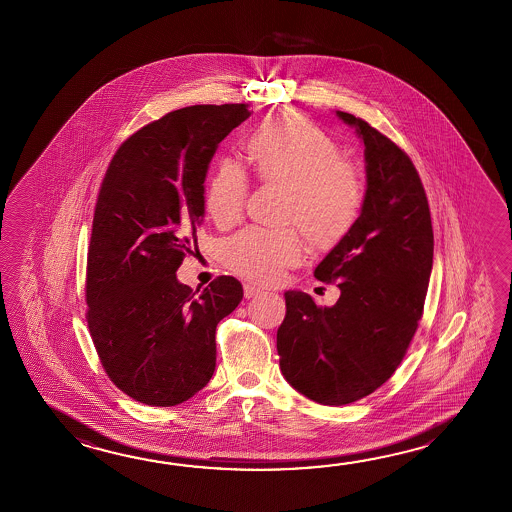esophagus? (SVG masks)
I'll return each mask as SVG.
<instances>
[{
	"instance_id": "esophagus-1",
	"label": "esophagus",
	"mask_w": 512,
	"mask_h": 512,
	"mask_svg": "<svg viewBox=\"0 0 512 512\" xmlns=\"http://www.w3.org/2000/svg\"><path fill=\"white\" fill-rule=\"evenodd\" d=\"M259 293H262V290L261 288H257L255 284H250V282L244 284V297H246V299H251L253 295H259Z\"/></svg>"
}]
</instances>
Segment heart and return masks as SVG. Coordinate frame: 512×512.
<instances>
[{
    "label": "heart",
    "instance_id": "1",
    "mask_svg": "<svg viewBox=\"0 0 512 512\" xmlns=\"http://www.w3.org/2000/svg\"><path fill=\"white\" fill-rule=\"evenodd\" d=\"M242 149L262 186L284 189L282 224L303 231L312 250H334L352 233L365 204V178L341 158L323 129L297 113H279L255 127ZM248 191V177L237 164H219L204 193L211 220L219 228L237 224ZM301 253L303 240L293 228H246L224 242L222 259L240 277L270 284L297 264Z\"/></svg>",
    "mask_w": 512,
    "mask_h": 512
}]
</instances>
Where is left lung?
Returning a JSON list of instances; mask_svg holds the SVG:
<instances>
[{"mask_svg":"<svg viewBox=\"0 0 512 512\" xmlns=\"http://www.w3.org/2000/svg\"><path fill=\"white\" fill-rule=\"evenodd\" d=\"M365 142L366 195L354 230L315 268L337 282L332 308L286 292L277 330L282 376L321 405L376 392L418 330L434 257L427 193L407 153L363 118L337 111Z\"/></svg>","mask_w":512,"mask_h":512,"instance_id":"8db88e82","label":"left lung"}]
</instances>
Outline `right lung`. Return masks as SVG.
<instances>
[{"instance_id": "obj_1", "label": "right lung", "mask_w": 512, "mask_h": 512, "mask_svg": "<svg viewBox=\"0 0 512 512\" xmlns=\"http://www.w3.org/2000/svg\"><path fill=\"white\" fill-rule=\"evenodd\" d=\"M248 104L171 111L122 142L105 171L87 250V326L105 374L149 407H175L215 372V330L242 301L220 275L195 292L177 281L199 253L204 180Z\"/></svg>"}]
</instances>
